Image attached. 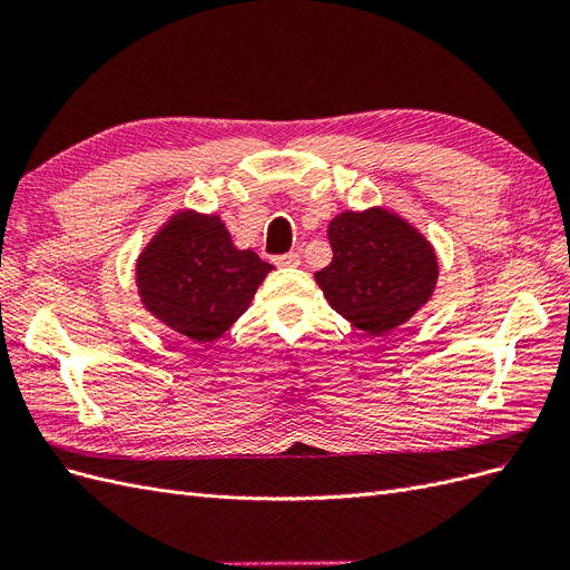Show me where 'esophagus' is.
Masks as SVG:
<instances>
[{"label": "esophagus", "mask_w": 570, "mask_h": 570, "mask_svg": "<svg viewBox=\"0 0 570 570\" xmlns=\"http://www.w3.org/2000/svg\"><path fill=\"white\" fill-rule=\"evenodd\" d=\"M273 264L281 266V268H297L302 264V256L297 252H287V254L275 256Z\"/></svg>", "instance_id": "1"}]
</instances>
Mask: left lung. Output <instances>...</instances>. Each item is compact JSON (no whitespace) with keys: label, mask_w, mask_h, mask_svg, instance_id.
<instances>
[{"label":"left lung","mask_w":570,"mask_h":570,"mask_svg":"<svg viewBox=\"0 0 570 570\" xmlns=\"http://www.w3.org/2000/svg\"><path fill=\"white\" fill-rule=\"evenodd\" d=\"M333 262L314 278L335 312L381 337L433 297L440 264L430 239L387 206L342 212L327 223Z\"/></svg>","instance_id":"1"}]
</instances>
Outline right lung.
Instances as JSON below:
<instances>
[{
  "label": "right lung",
  "instance_id": "1",
  "mask_svg": "<svg viewBox=\"0 0 570 570\" xmlns=\"http://www.w3.org/2000/svg\"><path fill=\"white\" fill-rule=\"evenodd\" d=\"M271 271L256 252L233 245L218 214L178 209L137 256L135 285L145 312L204 344L247 312Z\"/></svg>",
  "mask_w": 570,
  "mask_h": 570
}]
</instances>
